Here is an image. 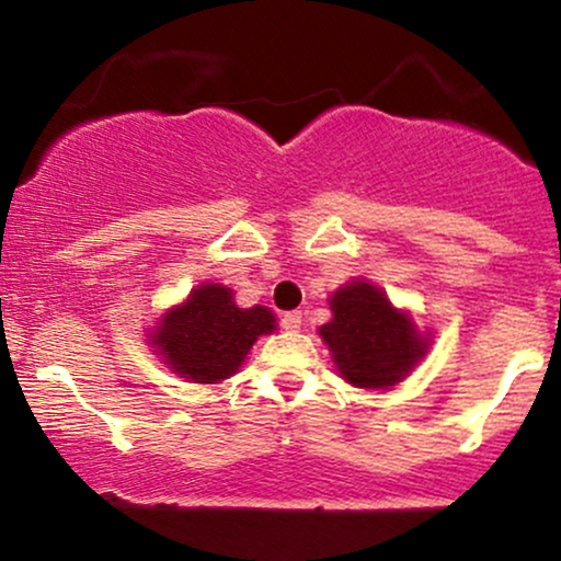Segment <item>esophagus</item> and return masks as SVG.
I'll return each mask as SVG.
<instances>
[{
  "mask_svg": "<svg viewBox=\"0 0 561 561\" xmlns=\"http://www.w3.org/2000/svg\"><path fill=\"white\" fill-rule=\"evenodd\" d=\"M302 324V313L300 311H287L285 317H282V327H285L287 332H298Z\"/></svg>",
  "mask_w": 561,
  "mask_h": 561,
  "instance_id": "34e87169",
  "label": "esophagus"
}]
</instances>
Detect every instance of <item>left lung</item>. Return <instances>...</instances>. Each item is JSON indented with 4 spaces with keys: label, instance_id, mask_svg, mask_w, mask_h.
I'll return each mask as SVG.
<instances>
[{
    "label": "left lung",
    "instance_id": "8db88e82",
    "mask_svg": "<svg viewBox=\"0 0 561 561\" xmlns=\"http://www.w3.org/2000/svg\"><path fill=\"white\" fill-rule=\"evenodd\" d=\"M332 321L319 330L337 371L358 388H388L424 353V340L405 313L396 311L382 289L351 282L330 300Z\"/></svg>",
    "mask_w": 561,
    "mask_h": 561
}]
</instances>
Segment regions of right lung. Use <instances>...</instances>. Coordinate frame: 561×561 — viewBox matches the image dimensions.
<instances>
[{"label": "right lung", "mask_w": 561, "mask_h": 561, "mask_svg": "<svg viewBox=\"0 0 561 561\" xmlns=\"http://www.w3.org/2000/svg\"><path fill=\"white\" fill-rule=\"evenodd\" d=\"M268 332H274L268 308H237L229 287L199 285L163 319L158 345L173 371L210 385L234 375L250 345Z\"/></svg>", "instance_id": "add662e5"}]
</instances>
